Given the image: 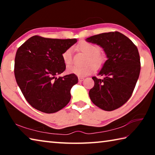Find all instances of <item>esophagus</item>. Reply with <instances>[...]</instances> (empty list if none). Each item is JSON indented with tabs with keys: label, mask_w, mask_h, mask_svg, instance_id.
I'll return each instance as SVG.
<instances>
[{
	"label": "esophagus",
	"mask_w": 155,
	"mask_h": 155,
	"mask_svg": "<svg viewBox=\"0 0 155 155\" xmlns=\"http://www.w3.org/2000/svg\"><path fill=\"white\" fill-rule=\"evenodd\" d=\"M83 80H84V77H78V81H79V82H81V81H83Z\"/></svg>",
	"instance_id": "esophagus-1"
}]
</instances>
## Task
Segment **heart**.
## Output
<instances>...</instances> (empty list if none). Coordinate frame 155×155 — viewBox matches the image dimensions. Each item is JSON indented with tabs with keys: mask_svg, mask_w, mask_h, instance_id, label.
I'll return each mask as SVG.
<instances>
[{
	"mask_svg": "<svg viewBox=\"0 0 155 155\" xmlns=\"http://www.w3.org/2000/svg\"><path fill=\"white\" fill-rule=\"evenodd\" d=\"M78 49L84 53L87 54L85 59L87 63L83 66L76 65H68L67 70L69 73L74 74L79 77H85L93 73L96 67H101L104 64V56L100 52V47L95 44H90L87 41L81 42L78 46ZM62 58L65 64H70L72 62V50L68 48L62 54Z\"/></svg>",
	"mask_w": 155,
	"mask_h": 155,
	"instance_id": "b5f03b06",
	"label": "heart"
}]
</instances>
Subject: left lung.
<instances>
[{
  "label": "left lung",
  "instance_id": "8db88e82",
  "mask_svg": "<svg viewBox=\"0 0 155 155\" xmlns=\"http://www.w3.org/2000/svg\"><path fill=\"white\" fill-rule=\"evenodd\" d=\"M103 48L107 60L98 75L93 77L94 86L89 91L92 103L104 111H114L130 98L140 76L141 64L138 49L122 33H103L86 39Z\"/></svg>",
  "mask_w": 155,
  "mask_h": 155
}]
</instances>
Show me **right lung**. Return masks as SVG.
I'll return each mask as SVG.
<instances>
[{
  "label": "right lung",
  "mask_w": 155,
  "mask_h": 155,
  "mask_svg": "<svg viewBox=\"0 0 155 155\" xmlns=\"http://www.w3.org/2000/svg\"><path fill=\"white\" fill-rule=\"evenodd\" d=\"M77 41V39L34 35L18 48L14 64L15 80L33 108L52 114L70 102V90L78 83V77L74 74L57 76L65 70L62 54Z\"/></svg>",
  "instance_id": "right-lung-1"
}]
</instances>
